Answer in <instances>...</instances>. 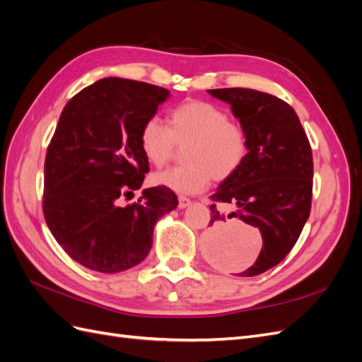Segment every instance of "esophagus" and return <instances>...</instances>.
<instances>
[{
	"label": "esophagus",
	"mask_w": 362,
	"mask_h": 362,
	"mask_svg": "<svg viewBox=\"0 0 362 362\" xmlns=\"http://www.w3.org/2000/svg\"><path fill=\"white\" fill-rule=\"evenodd\" d=\"M190 205V199L185 198V196H178V206L180 208H187Z\"/></svg>",
	"instance_id": "obj_1"
}]
</instances>
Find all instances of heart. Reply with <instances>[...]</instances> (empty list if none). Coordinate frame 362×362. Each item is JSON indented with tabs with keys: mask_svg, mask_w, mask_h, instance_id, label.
Segmentation results:
<instances>
[{
	"mask_svg": "<svg viewBox=\"0 0 362 362\" xmlns=\"http://www.w3.org/2000/svg\"><path fill=\"white\" fill-rule=\"evenodd\" d=\"M140 149L160 168L172 157L175 145L184 149V166L152 175V184L180 194L205 190L214 178L225 181L243 166L249 151L245 128L229 120L223 108L206 101H185L169 113V128L158 117H149L140 128Z\"/></svg>",
	"mask_w": 362,
	"mask_h": 362,
	"instance_id": "1",
	"label": "heart"
}]
</instances>
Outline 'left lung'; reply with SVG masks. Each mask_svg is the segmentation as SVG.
<instances>
[{"label": "left lung", "mask_w": 362, "mask_h": 362, "mask_svg": "<svg viewBox=\"0 0 362 362\" xmlns=\"http://www.w3.org/2000/svg\"><path fill=\"white\" fill-rule=\"evenodd\" d=\"M231 105L247 134L243 166L218 185L214 202L233 206L223 214L210 206L213 217L204 249L214 262L233 257L235 223L259 229L262 247L257 261L238 276H257L287 257L308 221L313 198V152L293 108L279 98L243 87L208 90Z\"/></svg>", "instance_id": "1"}]
</instances>
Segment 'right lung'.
Returning <instances> with one entry per match:
<instances>
[{
    "label": "right lung",
    "mask_w": 362,
    "mask_h": 362,
    "mask_svg": "<svg viewBox=\"0 0 362 362\" xmlns=\"http://www.w3.org/2000/svg\"><path fill=\"white\" fill-rule=\"evenodd\" d=\"M163 87L108 76L64 105L45 158L43 216L64 252L81 266L117 273L149 254L154 226L178 199L166 187L122 196L144 184L149 163L140 128L169 98Z\"/></svg>",
    "instance_id": "right-lung-1"
}]
</instances>
